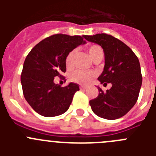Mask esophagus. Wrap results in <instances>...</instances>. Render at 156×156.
Instances as JSON below:
<instances>
[{"mask_svg": "<svg viewBox=\"0 0 156 156\" xmlns=\"http://www.w3.org/2000/svg\"><path fill=\"white\" fill-rule=\"evenodd\" d=\"M87 87V86H81L80 87V89H81V90H84V89H86Z\"/></svg>", "mask_w": 156, "mask_h": 156, "instance_id": "1", "label": "esophagus"}]
</instances>
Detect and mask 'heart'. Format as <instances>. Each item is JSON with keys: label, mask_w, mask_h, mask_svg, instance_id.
I'll list each match as a JSON object with an SVG mask.
<instances>
[{"label": "heart", "mask_w": 156, "mask_h": 156, "mask_svg": "<svg viewBox=\"0 0 156 156\" xmlns=\"http://www.w3.org/2000/svg\"><path fill=\"white\" fill-rule=\"evenodd\" d=\"M89 55L91 58L92 60L94 61L95 59L98 58H103L104 51L101 47L99 45H91L87 49ZM75 55V51H72L67 55L66 58V66L67 69H71L73 66V59ZM95 76V73L91 71H83V70H76L73 72L70 76V79L73 82L80 83V84H87L90 82L94 77Z\"/></svg>", "instance_id": "heart-1"}]
</instances>
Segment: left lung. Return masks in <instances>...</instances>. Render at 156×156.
<instances>
[{
    "label": "left lung",
    "instance_id": "1",
    "mask_svg": "<svg viewBox=\"0 0 156 156\" xmlns=\"http://www.w3.org/2000/svg\"><path fill=\"white\" fill-rule=\"evenodd\" d=\"M84 38L102 48L105 66L98 80L101 83L112 84L106 92L98 87V96L90 101L92 111L103 119H119L133 108L138 98L142 83L138 58L127 45L111 35H85Z\"/></svg>",
    "mask_w": 156,
    "mask_h": 156
}]
</instances>
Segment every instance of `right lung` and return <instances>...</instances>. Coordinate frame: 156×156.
<instances>
[{
  "label": "right lung",
  "instance_id": "obj_1",
  "mask_svg": "<svg viewBox=\"0 0 156 156\" xmlns=\"http://www.w3.org/2000/svg\"><path fill=\"white\" fill-rule=\"evenodd\" d=\"M84 36H51L38 43L25 59L21 75L23 94L40 115L57 116L69 108L79 86L70 83L62 87L54 83V78L62 77V73H66V56L74 48L86 44Z\"/></svg>",
  "mask_w": 156,
  "mask_h": 156
}]
</instances>
